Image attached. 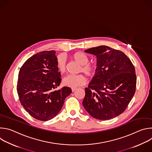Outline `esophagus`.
<instances>
[{
    "instance_id": "obj_1",
    "label": "esophagus",
    "mask_w": 152,
    "mask_h": 152,
    "mask_svg": "<svg viewBox=\"0 0 152 152\" xmlns=\"http://www.w3.org/2000/svg\"><path fill=\"white\" fill-rule=\"evenodd\" d=\"M76 90V88H72V90L73 92H74Z\"/></svg>"
}]
</instances>
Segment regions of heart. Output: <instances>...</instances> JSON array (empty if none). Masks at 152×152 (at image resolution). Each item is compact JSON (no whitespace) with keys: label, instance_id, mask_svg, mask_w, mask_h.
I'll return each instance as SVG.
<instances>
[{"label":"heart","instance_id":"b5f03b06","mask_svg":"<svg viewBox=\"0 0 152 152\" xmlns=\"http://www.w3.org/2000/svg\"><path fill=\"white\" fill-rule=\"evenodd\" d=\"M72 58L81 65L80 71L83 72L86 76L91 77L96 73V67L93 65L89 64V59L85 54L82 52H76L72 55ZM56 66L61 73H64L66 70V59L62 55H59L56 58ZM86 82L85 77L81 74L69 75L63 79V83L70 87L76 88L84 85Z\"/></svg>","mask_w":152,"mask_h":152}]
</instances>
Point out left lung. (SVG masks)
Segmentation results:
<instances>
[{
  "label": "left lung",
  "instance_id": "obj_1",
  "mask_svg": "<svg viewBox=\"0 0 152 152\" xmlns=\"http://www.w3.org/2000/svg\"><path fill=\"white\" fill-rule=\"evenodd\" d=\"M84 52L97 58L94 76L85 89L84 108L93 118L101 120L120 115L136 90L137 76L133 64L121 51L106 46Z\"/></svg>",
  "mask_w": 152,
  "mask_h": 152
}]
</instances>
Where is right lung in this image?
I'll use <instances>...</instances> for the list:
<instances>
[{"mask_svg":"<svg viewBox=\"0 0 152 152\" xmlns=\"http://www.w3.org/2000/svg\"><path fill=\"white\" fill-rule=\"evenodd\" d=\"M54 50L42 51L28 59L20 69L17 90L21 104L34 118L48 121L61 111L70 87L55 90L61 82Z\"/></svg>","mask_w":152,"mask_h":152,"instance_id":"right-lung-1","label":"right lung"}]
</instances>
